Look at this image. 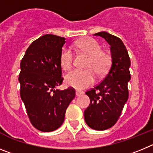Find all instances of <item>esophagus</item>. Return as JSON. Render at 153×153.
<instances>
[{
	"label": "esophagus",
	"instance_id": "34e87169",
	"mask_svg": "<svg viewBox=\"0 0 153 153\" xmlns=\"http://www.w3.org/2000/svg\"><path fill=\"white\" fill-rule=\"evenodd\" d=\"M82 94H83V92L81 91H75V94H76V96L82 95Z\"/></svg>",
	"mask_w": 153,
	"mask_h": 153
}]
</instances>
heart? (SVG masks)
Instances as JSON below:
<instances>
[{"instance_id":"heart-1","label":"heart","mask_w":153,"mask_h":153,"mask_svg":"<svg viewBox=\"0 0 153 153\" xmlns=\"http://www.w3.org/2000/svg\"><path fill=\"white\" fill-rule=\"evenodd\" d=\"M75 47L80 53L89 56L85 68L87 70H74L65 76V83L76 89H84L94 82L95 75L101 77L107 73L111 65V56L102 50L100 44L96 39L86 38L77 41ZM60 65L63 70L68 71L72 67L73 53L67 48L62 49L60 54Z\"/></svg>"}]
</instances>
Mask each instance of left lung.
I'll return each mask as SVG.
<instances>
[{"label":"left lung","mask_w":153,"mask_h":153,"mask_svg":"<svg viewBox=\"0 0 153 153\" xmlns=\"http://www.w3.org/2000/svg\"><path fill=\"white\" fill-rule=\"evenodd\" d=\"M94 35L103 37L109 43L112 64L102 82L85 92L91 103L84 116L89 127L105 130L116 123L127 101V85L131 78L130 59L126 46L120 38L107 32Z\"/></svg>","instance_id":"1"}]
</instances>
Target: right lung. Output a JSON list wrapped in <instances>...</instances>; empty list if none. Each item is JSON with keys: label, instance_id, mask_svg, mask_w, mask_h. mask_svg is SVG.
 I'll use <instances>...</instances> for the list:
<instances>
[{"label": "right lung", "instance_id": "1", "mask_svg": "<svg viewBox=\"0 0 153 153\" xmlns=\"http://www.w3.org/2000/svg\"><path fill=\"white\" fill-rule=\"evenodd\" d=\"M65 42L64 37L42 36L31 43L20 62V97L32 125L42 132L61 126L75 97L73 88H56L63 81L59 59Z\"/></svg>", "mask_w": 153, "mask_h": 153}]
</instances>
